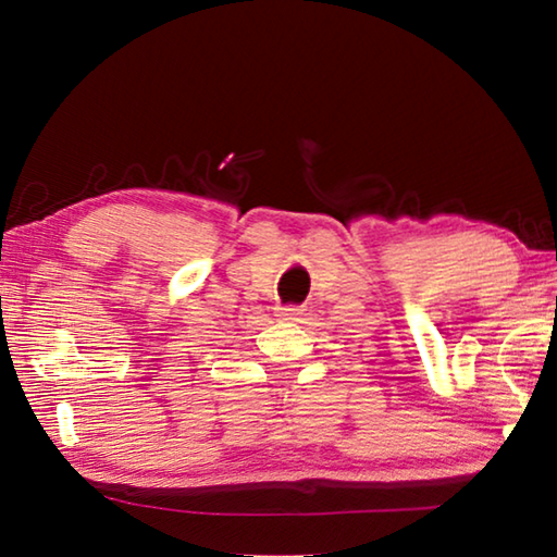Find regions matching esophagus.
<instances>
[{"label": "esophagus", "instance_id": "1", "mask_svg": "<svg viewBox=\"0 0 557 557\" xmlns=\"http://www.w3.org/2000/svg\"><path fill=\"white\" fill-rule=\"evenodd\" d=\"M300 314H302V308H298V305H283V308H278V317L286 322H295Z\"/></svg>", "mask_w": 557, "mask_h": 557}]
</instances>
